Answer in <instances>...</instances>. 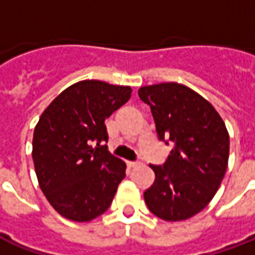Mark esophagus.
I'll return each mask as SVG.
<instances>
[{
  "instance_id": "1",
  "label": "esophagus",
  "mask_w": 255,
  "mask_h": 255,
  "mask_svg": "<svg viewBox=\"0 0 255 255\" xmlns=\"http://www.w3.org/2000/svg\"><path fill=\"white\" fill-rule=\"evenodd\" d=\"M139 165V161H128V166L129 168H135Z\"/></svg>"
}]
</instances>
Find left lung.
<instances>
[{
    "mask_svg": "<svg viewBox=\"0 0 255 255\" xmlns=\"http://www.w3.org/2000/svg\"><path fill=\"white\" fill-rule=\"evenodd\" d=\"M160 140L172 144L162 165H150L153 186L143 194L151 213L165 221L190 219L206 208L227 171L230 136L208 101L179 83L140 87Z\"/></svg>",
    "mask_w": 255,
    "mask_h": 255,
    "instance_id": "obj_1",
    "label": "left lung"
}]
</instances>
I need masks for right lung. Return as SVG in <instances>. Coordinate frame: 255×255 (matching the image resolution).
I'll return each mask as SVG.
<instances>
[{"label":"right lung","instance_id":"obj_1","mask_svg":"<svg viewBox=\"0 0 255 255\" xmlns=\"http://www.w3.org/2000/svg\"><path fill=\"white\" fill-rule=\"evenodd\" d=\"M131 87L83 80L64 90L34 129L32 160L39 187L65 219L90 221L111 206L126 164L108 151L105 120Z\"/></svg>","mask_w":255,"mask_h":255}]
</instances>
